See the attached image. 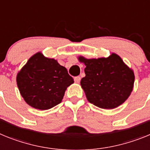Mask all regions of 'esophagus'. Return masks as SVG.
<instances>
[{
	"label": "esophagus",
	"instance_id": "obj_1",
	"mask_svg": "<svg viewBox=\"0 0 150 150\" xmlns=\"http://www.w3.org/2000/svg\"><path fill=\"white\" fill-rule=\"evenodd\" d=\"M80 79H81V77L79 76H76V77H74V81H75V83H79V82H80Z\"/></svg>",
	"mask_w": 150,
	"mask_h": 150
}]
</instances>
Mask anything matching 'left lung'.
I'll return each instance as SVG.
<instances>
[{
	"instance_id": "obj_1",
	"label": "left lung",
	"mask_w": 150,
	"mask_h": 150,
	"mask_svg": "<svg viewBox=\"0 0 150 150\" xmlns=\"http://www.w3.org/2000/svg\"><path fill=\"white\" fill-rule=\"evenodd\" d=\"M86 76L80 84L88 101L102 109H113L123 104L132 91L134 74L116 54L108 58L86 59Z\"/></svg>"
}]
</instances>
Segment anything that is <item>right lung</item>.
<instances>
[{
    "label": "right lung",
    "mask_w": 150,
    "mask_h": 150,
    "mask_svg": "<svg viewBox=\"0 0 150 150\" xmlns=\"http://www.w3.org/2000/svg\"><path fill=\"white\" fill-rule=\"evenodd\" d=\"M16 81L26 103L35 109L45 110L60 104L74 79L56 60L38 52L18 73Z\"/></svg>",
    "instance_id": "right-lung-1"
}]
</instances>
